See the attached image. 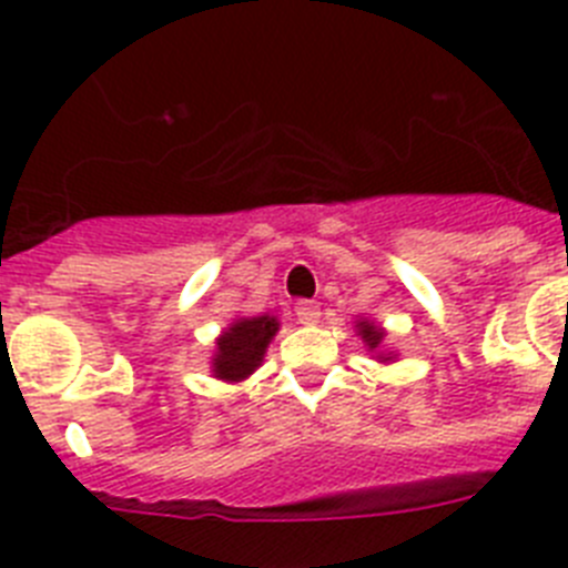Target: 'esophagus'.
<instances>
[{
	"label": "esophagus",
	"mask_w": 568,
	"mask_h": 568,
	"mask_svg": "<svg viewBox=\"0 0 568 568\" xmlns=\"http://www.w3.org/2000/svg\"><path fill=\"white\" fill-rule=\"evenodd\" d=\"M296 311V320L303 322V325H314L316 320H320V305L314 303V300H300V303L294 305Z\"/></svg>",
	"instance_id": "1"
}]
</instances>
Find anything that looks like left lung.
Segmentation results:
<instances>
[{
    "label": "left lung",
    "instance_id": "left-lung-1",
    "mask_svg": "<svg viewBox=\"0 0 568 568\" xmlns=\"http://www.w3.org/2000/svg\"><path fill=\"white\" fill-rule=\"evenodd\" d=\"M359 334H362V339L367 342V345H371V347H379L382 331L376 328V325H371V322H359Z\"/></svg>",
    "mask_w": 568,
    "mask_h": 568
}]
</instances>
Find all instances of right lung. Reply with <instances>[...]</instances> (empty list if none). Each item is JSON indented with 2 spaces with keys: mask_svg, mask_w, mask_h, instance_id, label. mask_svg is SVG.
Listing matches in <instances>:
<instances>
[{
  "mask_svg": "<svg viewBox=\"0 0 568 568\" xmlns=\"http://www.w3.org/2000/svg\"><path fill=\"white\" fill-rule=\"evenodd\" d=\"M280 322L274 316H252V320H237L226 334L217 339V354H214V376L226 382L246 379L248 373L263 362L265 347L277 334Z\"/></svg>",
  "mask_w": 568,
  "mask_h": 568,
  "instance_id": "1",
  "label": "right lung"
}]
</instances>
